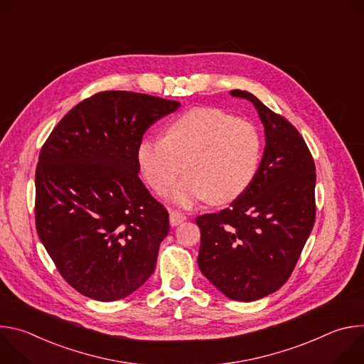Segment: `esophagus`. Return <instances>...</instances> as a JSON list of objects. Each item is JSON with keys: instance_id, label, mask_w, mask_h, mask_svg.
Listing matches in <instances>:
<instances>
[{"instance_id": "34e87169", "label": "esophagus", "mask_w": 364, "mask_h": 364, "mask_svg": "<svg viewBox=\"0 0 364 364\" xmlns=\"http://www.w3.org/2000/svg\"><path fill=\"white\" fill-rule=\"evenodd\" d=\"M184 220H186L184 213H181L178 210H170V223H171V226H177Z\"/></svg>"}]
</instances>
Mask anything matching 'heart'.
Masks as SVG:
<instances>
[{
    "mask_svg": "<svg viewBox=\"0 0 364 364\" xmlns=\"http://www.w3.org/2000/svg\"><path fill=\"white\" fill-rule=\"evenodd\" d=\"M261 154L256 127L216 108L184 112L168 124L164 138L142 139L136 152L145 181L157 193L186 170L184 178L166 194L180 207L236 200L253 181Z\"/></svg>",
    "mask_w": 364,
    "mask_h": 364,
    "instance_id": "1",
    "label": "heart"
}]
</instances>
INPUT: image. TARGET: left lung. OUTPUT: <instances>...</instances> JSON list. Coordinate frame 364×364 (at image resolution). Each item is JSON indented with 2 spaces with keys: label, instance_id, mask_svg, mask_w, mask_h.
Instances as JSON below:
<instances>
[{
  "label": "left lung",
  "instance_id": "obj_1",
  "mask_svg": "<svg viewBox=\"0 0 364 364\" xmlns=\"http://www.w3.org/2000/svg\"><path fill=\"white\" fill-rule=\"evenodd\" d=\"M265 128V151L247 190L219 213L201 215L197 264L235 301L278 291L291 277L316 222V164L304 138L284 117L245 90Z\"/></svg>",
  "mask_w": 364,
  "mask_h": 364
}]
</instances>
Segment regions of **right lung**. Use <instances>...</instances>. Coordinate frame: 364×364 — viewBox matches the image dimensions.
I'll use <instances>...</instances> for the list:
<instances>
[{"label": "right lung", "instance_id": "obj_1", "mask_svg": "<svg viewBox=\"0 0 364 364\" xmlns=\"http://www.w3.org/2000/svg\"><path fill=\"white\" fill-rule=\"evenodd\" d=\"M178 107L145 93L99 92L70 109L41 146L36 229L82 295L121 299L152 275L170 220L138 177L136 152L145 131Z\"/></svg>", "mask_w": 364, "mask_h": 364}]
</instances>
